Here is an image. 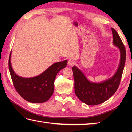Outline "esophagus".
I'll list each match as a JSON object with an SVG mask.
<instances>
[{
    "mask_svg": "<svg viewBox=\"0 0 132 132\" xmlns=\"http://www.w3.org/2000/svg\"><path fill=\"white\" fill-rule=\"evenodd\" d=\"M68 66H73L74 64V61L71 60H69L68 61Z\"/></svg>",
    "mask_w": 132,
    "mask_h": 132,
    "instance_id": "obj_1",
    "label": "esophagus"
}]
</instances>
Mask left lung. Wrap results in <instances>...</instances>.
<instances>
[{
  "label": "left lung",
  "instance_id": "left-lung-1",
  "mask_svg": "<svg viewBox=\"0 0 132 132\" xmlns=\"http://www.w3.org/2000/svg\"><path fill=\"white\" fill-rule=\"evenodd\" d=\"M111 29L113 33V44L118 47L120 53L118 68L112 77L102 82H91L77 66H74L72 68L75 95L88 105L100 104L109 99L117 91L121 79L125 63V48L117 32L113 28Z\"/></svg>",
  "mask_w": 132,
  "mask_h": 132
}]
</instances>
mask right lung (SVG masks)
Instances as JSON below:
<instances>
[{
    "instance_id": "add662e5",
    "label": "right lung",
    "mask_w": 132,
    "mask_h": 132,
    "mask_svg": "<svg viewBox=\"0 0 132 132\" xmlns=\"http://www.w3.org/2000/svg\"><path fill=\"white\" fill-rule=\"evenodd\" d=\"M11 52L8 68L14 87L20 96L30 103H41L48 100L53 94L56 75L65 68L68 60L53 63L40 75L32 78H24L15 73L11 65Z\"/></svg>"
}]
</instances>
